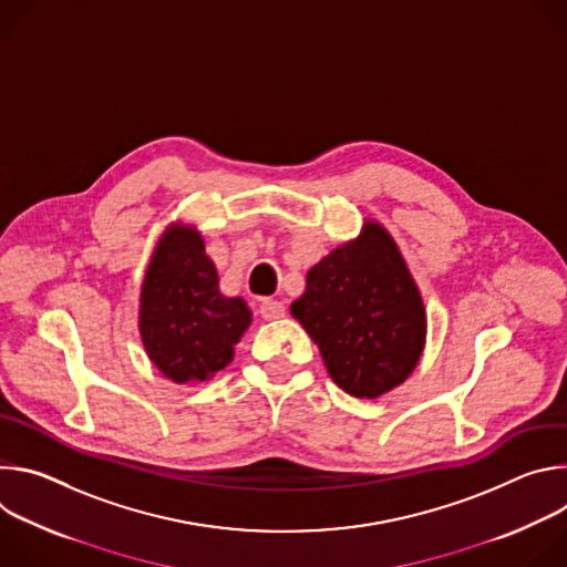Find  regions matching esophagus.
<instances>
[{
	"instance_id": "esophagus-1",
	"label": "esophagus",
	"mask_w": 567,
	"mask_h": 567,
	"mask_svg": "<svg viewBox=\"0 0 567 567\" xmlns=\"http://www.w3.org/2000/svg\"><path fill=\"white\" fill-rule=\"evenodd\" d=\"M260 316L265 320H276V318H282L285 316V305L280 300H262L260 302Z\"/></svg>"
}]
</instances>
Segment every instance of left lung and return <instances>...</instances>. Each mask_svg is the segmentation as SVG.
Listing matches in <instances>:
<instances>
[{"mask_svg":"<svg viewBox=\"0 0 567 567\" xmlns=\"http://www.w3.org/2000/svg\"><path fill=\"white\" fill-rule=\"evenodd\" d=\"M291 316L318 346L332 381L359 399L406 381L426 343L420 289L377 221L307 271Z\"/></svg>","mask_w":567,"mask_h":567,"instance_id":"left-lung-1","label":"left lung"}]
</instances>
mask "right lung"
I'll list each match as a JSON object with an SVG mask.
<instances>
[{"mask_svg": "<svg viewBox=\"0 0 567 567\" xmlns=\"http://www.w3.org/2000/svg\"><path fill=\"white\" fill-rule=\"evenodd\" d=\"M249 326L247 302L219 293L199 230L168 226L141 287L138 332L150 361L175 383L206 381L233 361Z\"/></svg>", "mask_w": 567, "mask_h": 567, "instance_id": "obj_1", "label": "right lung"}]
</instances>
